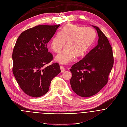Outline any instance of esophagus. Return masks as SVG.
<instances>
[{
	"instance_id": "1",
	"label": "esophagus",
	"mask_w": 127,
	"mask_h": 127,
	"mask_svg": "<svg viewBox=\"0 0 127 127\" xmlns=\"http://www.w3.org/2000/svg\"><path fill=\"white\" fill-rule=\"evenodd\" d=\"M60 68H61V72H64V71H65V68H64V67L63 66L61 65V66H60Z\"/></svg>"
}]
</instances>
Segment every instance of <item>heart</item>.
<instances>
[{"mask_svg":"<svg viewBox=\"0 0 127 127\" xmlns=\"http://www.w3.org/2000/svg\"><path fill=\"white\" fill-rule=\"evenodd\" d=\"M95 32L91 28H84L77 25L67 24L61 32L52 39L51 48L55 53H59L66 43L64 48L56 57V60L61 64H67L73 58L85 56L93 44Z\"/></svg>","mask_w":127,"mask_h":127,"instance_id":"heart-1","label":"heart"}]
</instances>
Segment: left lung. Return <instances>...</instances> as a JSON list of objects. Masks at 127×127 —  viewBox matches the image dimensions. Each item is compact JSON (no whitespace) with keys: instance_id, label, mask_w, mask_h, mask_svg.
Returning <instances> with one entry per match:
<instances>
[{"instance_id":"left-lung-1","label":"left lung","mask_w":127,"mask_h":127,"mask_svg":"<svg viewBox=\"0 0 127 127\" xmlns=\"http://www.w3.org/2000/svg\"><path fill=\"white\" fill-rule=\"evenodd\" d=\"M92 26L97 32V45L69 69L71 88L82 97L95 95L107 84L114 64L113 50L107 36L98 27Z\"/></svg>"}]
</instances>
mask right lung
Wrapping results in <instances>:
<instances>
[{
    "label": "right lung",
    "instance_id": "obj_1",
    "mask_svg": "<svg viewBox=\"0 0 127 127\" xmlns=\"http://www.w3.org/2000/svg\"><path fill=\"white\" fill-rule=\"evenodd\" d=\"M60 25H37L22 32L16 40L12 71L20 88L30 96L37 97L47 93L52 80L61 72L57 63L45 66L53 60L47 43Z\"/></svg>",
    "mask_w": 127,
    "mask_h": 127
}]
</instances>
